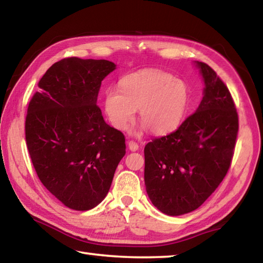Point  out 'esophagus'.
<instances>
[{
	"label": "esophagus",
	"mask_w": 263,
	"mask_h": 263,
	"mask_svg": "<svg viewBox=\"0 0 263 263\" xmlns=\"http://www.w3.org/2000/svg\"><path fill=\"white\" fill-rule=\"evenodd\" d=\"M127 145H128V149H130L131 152H136V151L139 149V145H138L137 142H136V141H133V140L128 141V142H127Z\"/></svg>",
	"instance_id": "esophagus-1"
}]
</instances>
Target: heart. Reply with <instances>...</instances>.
Instances as JSON below:
<instances>
[{
  "label": "heart",
  "mask_w": 263,
  "mask_h": 263,
  "mask_svg": "<svg viewBox=\"0 0 263 263\" xmlns=\"http://www.w3.org/2000/svg\"><path fill=\"white\" fill-rule=\"evenodd\" d=\"M191 102L186 82L161 70H142L126 74L121 89L104 93V112L114 127L125 130L136 109L144 126L154 135H168L183 123Z\"/></svg>",
  "instance_id": "obj_1"
}]
</instances>
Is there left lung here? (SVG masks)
<instances>
[{
    "instance_id": "8db88e82",
    "label": "left lung",
    "mask_w": 263,
    "mask_h": 263,
    "mask_svg": "<svg viewBox=\"0 0 263 263\" xmlns=\"http://www.w3.org/2000/svg\"><path fill=\"white\" fill-rule=\"evenodd\" d=\"M204 83L197 111L145 147V185L152 203L178 216L199 208L226 177L235 152L238 114L227 85L195 62Z\"/></svg>"
}]
</instances>
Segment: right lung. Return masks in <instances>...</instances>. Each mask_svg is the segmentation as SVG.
Here are the masks:
<instances>
[{
  "instance_id": "right-lung-1",
  "label": "right lung",
  "mask_w": 263,
  "mask_h": 263,
  "mask_svg": "<svg viewBox=\"0 0 263 263\" xmlns=\"http://www.w3.org/2000/svg\"><path fill=\"white\" fill-rule=\"evenodd\" d=\"M115 69L107 60H61L28 104L25 138L37 177L74 211H89L106 198L125 155V137L104 122L97 104L101 82Z\"/></svg>"
}]
</instances>
